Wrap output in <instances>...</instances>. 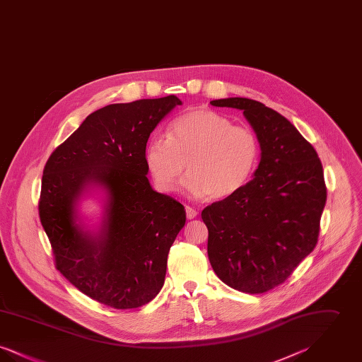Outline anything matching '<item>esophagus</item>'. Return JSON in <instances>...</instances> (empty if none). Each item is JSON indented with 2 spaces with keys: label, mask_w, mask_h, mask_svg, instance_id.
I'll use <instances>...</instances> for the list:
<instances>
[{
  "label": "esophagus",
  "mask_w": 362,
  "mask_h": 362,
  "mask_svg": "<svg viewBox=\"0 0 362 362\" xmlns=\"http://www.w3.org/2000/svg\"><path fill=\"white\" fill-rule=\"evenodd\" d=\"M186 214H187V218H189V220H192V218L197 217L198 211H197L195 209H192V207L186 206Z\"/></svg>",
  "instance_id": "obj_1"
}]
</instances>
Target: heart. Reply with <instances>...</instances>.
Returning <instances> with one entry per match:
<instances>
[{
    "label": "heart",
    "mask_w": 362,
    "mask_h": 362,
    "mask_svg": "<svg viewBox=\"0 0 362 362\" xmlns=\"http://www.w3.org/2000/svg\"><path fill=\"white\" fill-rule=\"evenodd\" d=\"M259 141L247 126L223 114L198 108L170 124L167 139L152 138L145 149L146 170L161 192L176 189L185 165L183 187L191 197H230L248 182L258 164Z\"/></svg>",
    "instance_id": "heart-1"
}]
</instances>
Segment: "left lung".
<instances>
[{
	"mask_svg": "<svg viewBox=\"0 0 362 362\" xmlns=\"http://www.w3.org/2000/svg\"><path fill=\"white\" fill-rule=\"evenodd\" d=\"M210 104L243 111L257 133L260 161L252 180L202 210L209 260L228 286L267 292L316 247L327 199L323 167L310 142L273 108L247 98Z\"/></svg>",
	"mask_w": 362,
	"mask_h": 362,
	"instance_id": "8db88e82",
	"label": "left lung"
}]
</instances>
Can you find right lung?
Returning a JSON list of instances; mask_svg holds the SVG:
<instances>
[{
	"label": "right lung",
	"mask_w": 362,
	"mask_h": 362,
	"mask_svg": "<svg viewBox=\"0 0 362 362\" xmlns=\"http://www.w3.org/2000/svg\"><path fill=\"white\" fill-rule=\"evenodd\" d=\"M180 104L170 95L105 105L88 115L45 165L39 217L55 267L107 307H142L164 285L168 252L186 211L152 189L145 149L158 122ZM89 184L103 185L109 194L96 237L76 224L75 205Z\"/></svg>",
	"instance_id": "obj_1"
}]
</instances>
